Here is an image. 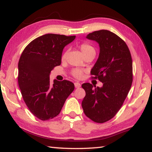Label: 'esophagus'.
<instances>
[{"label": "esophagus", "mask_w": 152, "mask_h": 152, "mask_svg": "<svg viewBox=\"0 0 152 152\" xmlns=\"http://www.w3.org/2000/svg\"><path fill=\"white\" fill-rule=\"evenodd\" d=\"M74 86H75V88H80L81 84H80V82H76L75 83H74Z\"/></svg>", "instance_id": "1"}]
</instances>
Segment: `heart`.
Returning <instances> with one entry per match:
<instances>
[{
    "instance_id": "b5f03b06",
    "label": "heart",
    "mask_w": 152,
    "mask_h": 152,
    "mask_svg": "<svg viewBox=\"0 0 152 152\" xmlns=\"http://www.w3.org/2000/svg\"><path fill=\"white\" fill-rule=\"evenodd\" d=\"M79 48L83 56H85L91 53H95L94 48L91 45H90L89 43H82L81 44H80ZM66 52H64L63 53L62 56H61V59L62 60H65V58H66ZM72 75L75 77V78H80L82 75H83V71L82 70H80V69H74V70L72 71Z\"/></svg>"
}]
</instances>
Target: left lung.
Wrapping results in <instances>:
<instances>
[{
    "label": "left lung",
    "mask_w": 152,
    "mask_h": 152,
    "mask_svg": "<svg viewBox=\"0 0 152 152\" xmlns=\"http://www.w3.org/2000/svg\"><path fill=\"white\" fill-rule=\"evenodd\" d=\"M86 38L99 45V58L91 75L102 82V87L84 83L86 96L82 102L84 114L92 121L102 123L111 119L119 111L133 82L132 56L127 44L116 34L99 30Z\"/></svg>",
    "instance_id": "left-lung-1"
}]
</instances>
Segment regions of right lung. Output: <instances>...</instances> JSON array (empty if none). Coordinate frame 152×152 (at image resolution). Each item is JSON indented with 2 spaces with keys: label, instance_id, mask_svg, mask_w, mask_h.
Wrapping results in <instances>:
<instances>
[{
  "label": "right lung",
  "instance_id": "1",
  "mask_svg": "<svg viewBox=\"0 0 152 152\" xmlns=\"http://www.w3.org/2000/svg\"><path fill=\"white\" fill-rule=\"evenodd\" d=\"M76 36L45 34L36 38L25 48L18 64V82L25 104L35 116L42 121L59 115L67 98L74 90L68 80H53L50 75L61 64L64 47Z\"/></svg>",
  "mask_w": 152,
  "mask_h": 152
}]
</instances>
